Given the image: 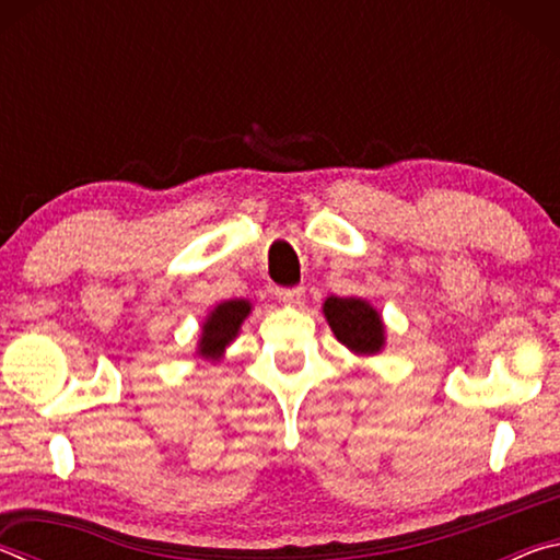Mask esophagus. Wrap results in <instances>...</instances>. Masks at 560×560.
Wrapping results in <instances>:
<instances>
[{"label":"esophagus","mask_w":560,"mask_h":560,"mask_svg":"<svg viewBox=\"0 0 560 560\" xmlns=\"http://www.w3.org/2000/svg\"><path fill=\"white\" fill-rule=\"evenodd\" d=\"M277 296L283 303H291V306H301L303 299H306V289L293 287V289H277Z\"/></svg>","instance_id":"34e87169"}]
</instances>
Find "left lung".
<instances>
[{
  "instance_id": "left-lung-1",
  "label": "left lung",
  "mask_w": 560,
  "mask_h": 560,
  "mask_svg": "<svg viewBox=\"0 0 560 560\" xmlns=\"http://www.w3.org/2000/svg\"><path fill=\"white\" fill-rule=\"evenodd\" d=\"M324 316L330 330L350 353L371 358L383 353L385 348V324L381 311L371 301L360 296H328L324 301Z\"/></svg>"
}]
</instances>
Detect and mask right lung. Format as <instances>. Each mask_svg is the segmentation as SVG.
Wrapping results in <instances>:
<instances>
[{"label":"right lung","mask_w":560,"mask_h":560,"mask_svg":"<svg viewBox=\"0 0 560 560\" xmlns=\"http://www.w3.org/2000/svg\"><path fill=\"white\" fill-rule=\"evenodd\" d=\"M252 314V301L230 299L217 303V306L205 316L200 338H197L195 355L210 363H220L226 348H230L236 336H240L242 324Z\"/></svg>","instance_id":"1"}]
</instances>
